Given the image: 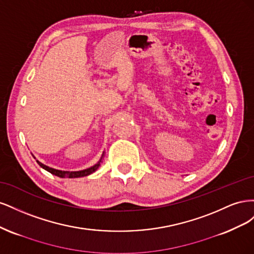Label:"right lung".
Wrapping results in <instances>:
<instances>
[{
	"instance_id": "add662e5",
	"label": "right lung",
	"mask_w": 254,
	"mask_h": 254,
	"mask_svg": "<svg viewBox=\"0 0 254 254\" xmlns=\"http://www.w3.org/2000/svg\"><path fill=\"white\" fill-rule=\"evenodd\" d=\"M103 157H104V153H103V156H102L101 160H99L95 165L87 168V170L78 171V172H65V171L55 170V168H52V167H49V166H47V165L42 164L41 162H39V161H37V163L39 164L42 168H44L45 171H48L49 173H51V174H53V175H55V176H58V177H60V178H79V177H84V176H88V175H90V174H92V173H94V172L97 170V168H98V166L101 165Z\"/></svg>"
}]
</instances>
